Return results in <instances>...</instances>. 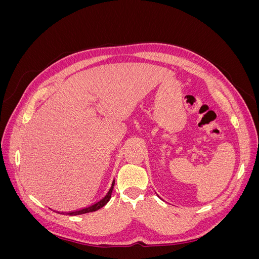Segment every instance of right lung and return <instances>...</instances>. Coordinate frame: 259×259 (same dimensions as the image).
<instances>
[{
    "label": "right lung",
    "mask_w": 259,
    "mask_h": 259,
    "mask_svg": "<svg viewBox=\"0 0 259 259\" xmlns=\"http://www.w3.org/2000/svg\"><path fill=\"white\" fill-rule=\"evenodd\" d=\"M113 186H114V182L112 183V186H111L110 189H109V191H108L106 197H105L103 200H100L99 202H97L96 204H94V205L89 206V207H86V208H83V209H80V210L71 211V213H68V215L74 216V215H81V214H85V213H91V211H95V210L101 208L103 206H105V205L107 204V203H108V201L110 200V198H111V193H112V190H113Z\"/></svg>",
    "instance_id": "add662e5"
}]
</instances>
